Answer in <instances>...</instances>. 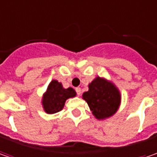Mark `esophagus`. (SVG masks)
Listing matches in <instances>:
<instances>
[{"label": "esophagus", "mask_w": 157, "mask_h": 157, "mask_svg": "<svg viewBox=\"0 0 157 157\" xmlns=\"http://www.w3.org/2000/svg\"><path fill=\"white\" fill-rule=\"evenodd\" d=\"M75 90H76V93H77V94H78V95L79 96V95L81 94V88H80V87H77L75 89Z\"/></svg>", "instance_id": "esophagus-1"}]
</instances>
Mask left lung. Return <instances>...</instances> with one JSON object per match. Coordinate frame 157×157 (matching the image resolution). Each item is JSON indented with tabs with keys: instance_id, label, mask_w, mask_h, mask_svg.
Wrapping results in <instances>:
<instances>
[{
	"instance_id": "8db88e82",
	"label": "left lung",
	"mask_w": 157,
	"mask_h": 157,
	"mask_svg": "<svg viewBox=\"0 0 157 157\" xmlns=\"http://www.w3.org/2000/svg\"><path fill=\"white\" fill-rule=\"evenodd\" d=\"M83 99L95 117L103 120L113 115L121 103V94L113 84L100 77L89 85V90L83 94Z\"/></svg>"
}]
</instances>
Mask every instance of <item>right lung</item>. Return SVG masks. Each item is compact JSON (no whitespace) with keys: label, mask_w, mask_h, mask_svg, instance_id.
<instances>
[{"label":"right lung","mask_w":157,"mask_h":157,"mask_svg":"<svg viewBox=\"0 0 157 157\" xmlns=\"http://www.w3.org/2000/svg\"><path fill=\"white\" fill-rule=\"evenodd\" d=\"M76 96V92L71 87L64 89L61 83L52 80L43 98L44 109L47 113H55L63 109L67 99Z\"/></svg>","instance_id":"obj_1"}]
</instances>
